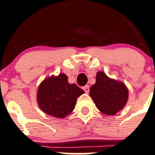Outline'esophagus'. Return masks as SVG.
Returning a JSON list of instances; mask_svg holds the SVG:
<instances>
[{"instance_id":"1","label":"esophagus","mask_w":155,"mask_h":155,"mask_svg":"<svg viewBox=\"0 0 155 155\" xmlns=\"http://www.w3.org/2000/svg\"><path fill=\"white\" fill-rule=\"evenodd\" d=\"M83 90L85 91V93H87V94L88 93L89 91H90V88H89L88 85H85V86H84V87H83Z\"/></svg>"}]
</instances>
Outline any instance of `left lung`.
Listing matches in <instances>:
<instances>
[{"label": "left lung", "mask_w": 155, "mask_h": 155, "mask_svg": "<svg viewBox=\"0 0 155 155\" xmlns=\"http://www.w3.org/2000/svg\"><path fill=\"white\" fill-rule=\"evenodd\" d=\"M90 96L102 113L114 115L126 105L128 89L124 83L109 78L103 72H97L96 82L90 87Z\"/></svg>", "instance_id": "8db88e82"}]
</instances>
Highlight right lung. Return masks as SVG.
Wrapping results in <instances>:
<instances>
[{"label": "right lung", "mask_w": 155, "mask_h": 155, "mask_svg": "<svg viewBox=\"0 0 155 155\" xmlns=\"http://www.w3.org/2000/svg\"><path fill=\"white\" fill-rule=\"evenodd\" d=\"M84 91L76 84H70L68 76L60 73L58 76L46 78L38 87L37 100L40 109L47 115L64 118L74 109L76 100Z\"/></svg>", "instance_id": "1"}]
</instances>
